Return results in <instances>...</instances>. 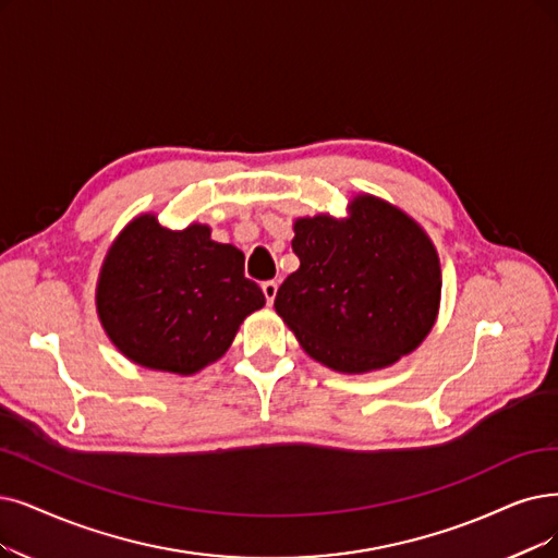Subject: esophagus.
<instances>
[{
  "label": "esophagus",
  "mask_w": 558,
  "mask_h": 558,
  "mask_svg": "<svg viewBox=\"0 0 558 558\" xmlns=\"http://www.w3.org/2000/svg\"><path fill=\"white\" fill-rule=\"evenodd\" d=\"M277 281H263V286H260V291H263V295H265V302L272 306V302H275V298H277Z\"/></svg>",
  "instance_id": "1"
}]
</instances>
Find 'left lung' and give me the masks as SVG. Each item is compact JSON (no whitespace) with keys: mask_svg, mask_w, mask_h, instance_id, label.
Segmentation results:
<instances>
[{"mask_svg":"<svg viewBox=\"0 0 558 558\" xmlns=\"http://www.w3.org/2000/svg\"><path fill=\"white\" fill-rule=\"evenodd\" d=\"M345 219L293 225L300 267L275 298L304 352L339 373L396 364L437 320L441 270L435 244L412 217L371 194Z\"/></svg>","mask_w":558,"mask_h":558,"instance_id":"1","label":"left lung"}]
</instances>
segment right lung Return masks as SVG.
Masks as SVG:
<instances>
[{
	"label": "right lung",
	"instance_id": "1",
	"mask_svg": "<svg viewBox=\"0 0 558 558\" xmlns=\"http://www.w3.org/2000/svg\"><path fill=\"white\" fill-rule=\"evenodd\" d=\"M263 304L233 244L210 240L206 225L169 231L155 215H140L121 231L96 288L109 341L130 362L178 375L217 362Z\"/></svg>",
	"mask_w": 558,
	"mask_h": 558
}]
</instances>
